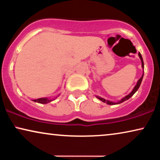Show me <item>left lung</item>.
Wrapping results in <instances>:
<instances>
[{"instance_id":"8db88e82","label":"left lung","mask_w":160,"mask_h":160,"mask_svg":"<svg viewBox=\"0 0 160 160\" xmlns=\"http://www.w3.org/2000/svg\"><path fill=\"white\" fill-rule=\"evenodd\" d=\"M138 55H139V58H141V62H142V68H144L143 60V58H142V56H141V53H140V52H138ZM143 75H142V76L141 77V78H140V79L138 81L137 84L135 85V87H134V89H132V91L129 94V95H127L126 97H124V98H122V99L120 100V101L118 102H113L109 101V100H106V99H104V98H100V97H98V96H97V98L99 100H101V101L103 102H106V103L108 104V105H115V104H119V103H121V102H123L124 101H125V100H128L129 98H130L133 95H134L135 92H136V91L138 90V89L140 85H141V82H142V79H143Z\"/></svg>"}]
</instances>
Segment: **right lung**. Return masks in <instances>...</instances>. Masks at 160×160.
<instances>
[{
  "label": "right lung",
  "instance_id": "right-lung-1",
  "mask_svg": "<svg viewBox=\"0 0 160 160\" xmlns=\"http://www.w3.org/2000/svg\"><path fill=\"white\" fill-rule=\"evenodd\" d=\"M52 100H49V99H47V98H38V99L33 100V101L38 102V103L46 104V103H48V102L52 101Z\"/></svg>",
  "mask_w": 160,
  "mask_h": 160
}]
</instances>
